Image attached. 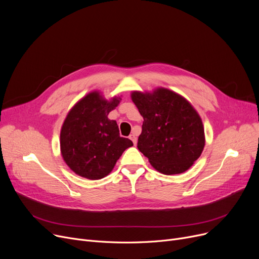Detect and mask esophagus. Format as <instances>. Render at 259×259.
I'll list each match as a JSON object with an SVG mask.
<instances>
[{
	"instance_id": "obj_1",
	"label": "esophagus",
	"mask_w": 259,
	"mask_h": 259,
	"mask_svg": "<svg viewBox=\"0 0 259 259\" xmlns=\"http://www.w3.org/2000/svg\"><path fill=\"white\" fill-rule=\"evenodd\" d=\"M129 139L132 141V143H133L134 145H136V143H137V137H136V135H135V134H130Z\"/></svg>"
}]
</instances>
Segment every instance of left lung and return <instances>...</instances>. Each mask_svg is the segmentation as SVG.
Segmentation results:
<instances>
[{
    "instance_id": "obj_1",
    "label": "left lung",
    "mask_w": 259,
    "mask_h": 259,
    "mask_svg": "<svg viewBox=\"0 0 259 259\" xmlns=\"http://www.w3.org/2000/svg\"><path fill=\"white\" fill-rule=\"evenodd\" d=\"M131 99L144 117L139 150L164 175L187 170L205 146L202 119L191 103L163 88L132 92Z\"/></svg>"
}]
</instances>
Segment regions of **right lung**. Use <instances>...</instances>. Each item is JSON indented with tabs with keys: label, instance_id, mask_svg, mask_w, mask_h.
I'll return each instance as SVG.
<instances>
[{
	"label": "right lung",
	"instance_id": "right-lung-1",
	"mask_svg": "<svg viewBox=\"0 0 259 259\" xmlns=\"http://www.w3.org/2000/svg\"><path fill=\"white\" fill-rule=\"evenodd\" d=\"M122 100L109 101L92 92L68 111L60 131L62 158L74 173L91 180L107 176L123 152L132 147L129 139L119 136L115 120L108 114Z\"/></svg>",
	"mask_w": 259,
	"mask_h": 259
}]
</instances>
